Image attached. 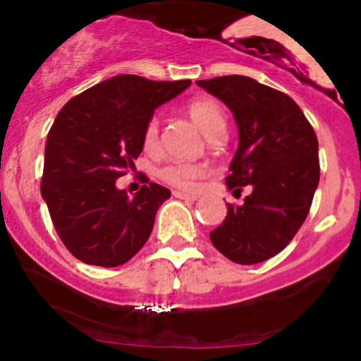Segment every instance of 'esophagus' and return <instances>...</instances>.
<instances>
[{
  "label": "esophagus",
  "instance_id": "34e87169",
  "mask_svg": "<svg viewBox=\"0 0 361 361\" xmlns=\"http://www.w3.org/2000/svg\"><path fill=\"white\" fill-rule=\"evenodd\" d=\"M173 197L175 198H181V200H190V202H195L197 200V195H193V193H185V192H178V190H175V192H173Z\"/></svg>",
  "mask_w": 361,
  "mask_h": 361
}]
</instances>
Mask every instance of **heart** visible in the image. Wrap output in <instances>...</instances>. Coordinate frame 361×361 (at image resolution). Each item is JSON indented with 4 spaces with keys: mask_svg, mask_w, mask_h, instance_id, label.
<instances>
[{
    "mask_svg": "<svg viewBox=\"0 0 361 361\" xmlns=\"http://www.w3.org/2000/svg\"><path fill=\"white\" fill-rule=\"evenodd\" d=\"M186 114L193 120L195 126L200 128L207 139L214 140L215 137H222L226 132V114L221 103L212 98H197L186 105ZM159 142V122L152 117L146 123L142 134V144L146 151H152ZM205 168L202 164H183V163H169L157 169V178L169 186H175L178 190H192L200 178H204Z\"/></svg>",
    "mask_w": 361,
    "mask_h": 361,
    "instance_id": "obj_1",
    "label": "heart"
}]
</instances>
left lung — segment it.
Masks as SVG:
<instances>
[{
	"label": "left lung",
	"instance_id": "8db88e82",
	"mask_svg": "<svg viewBox=\"0 0 361 361\" xmlns=\"http://www.w3.org/2000/svg\"><path fill=\"white\" fill-rule=\"evenodd\" d=\"M197 85L226 103L238 123L227 186L234 193L252 188L243 205H227L210 241L234 263L270 259L292 241L310 210L319 185L316 132L288 94L252 78L233 74Z\"/></svg>",
	"mask_w": 361,
	"mask_h": 361
}]
</instances>
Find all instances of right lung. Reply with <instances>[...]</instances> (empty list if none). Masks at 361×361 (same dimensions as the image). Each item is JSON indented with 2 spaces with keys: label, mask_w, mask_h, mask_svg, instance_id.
Wrapping results in <instances>:
<instances>
[{
  "label": "right lung",
  "mask_w": 361,
  "mask_h": 361,
  "mask_svg": "<svg viewBox=\"0 0 361 361\" xmlns=\"http://www.w3.org/2000/svg\"><path fill=\"white\" fill-rule=\"evenodd\" d=\"M190 85L120 74L71 98L57 114L45 142L40 192L74 258L114 268L146 244L171 192L147 180L130 198L115 181L142 152L154 110Z\"/></svg>",
  "instance_id": "right-lung-1"
}]
</instances>
